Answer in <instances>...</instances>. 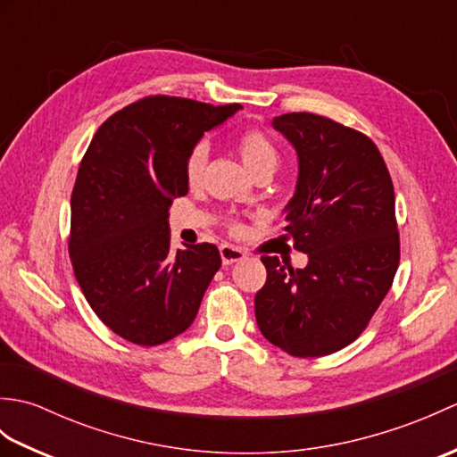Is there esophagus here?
<instances>
[{"label":"esophagus","instance_id":"34e87169","mask_svg":"<svg viewBox=\"0 0 457 457\" xmlns=\"http://www.w3.org/2000/svg\"><path fill=\"white\" fill-rule=\"evenodd\" d=\"M220 255H221L223 265H234V263H237V261L245 259V251L236 247V245L223 244V245L220 247Z\"/></svg>","mask_w":457,"mask_h":457}]
</instances>
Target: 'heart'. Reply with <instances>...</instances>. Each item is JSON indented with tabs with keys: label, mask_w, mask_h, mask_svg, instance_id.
I'll list each match as a JSON object with an SVG mask.
<instances>
[{
	"label": "heart",
	"mask_w": 457,
	"mask_h": 457,
	"mask_svg": "<svg viewBox=\"0 0 457 457\" xmlns=\"http://www.w3.org/2000/svg\"><path fill=\"white\" fill-rule=\"evenodd\" d=\"M236 151L244 161L245 169L253 174L259 172H270L273 174L277 162H278V153L277 147L273 145L267 135L257 129V128H249L245 131H241L236 139ZM206 147L204 145H196L188 154L187 164H184V174H187L188 184H198L202 179L204 167H206ZM231 231H239L241 223L239 221H231L229 223Z\"/></svg>",
	"instance_id": "1"
}]
</instances>
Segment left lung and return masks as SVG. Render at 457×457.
Returning <instances> with one entry per match:
<instances>
[{"instance_id":"8db88e82","label":"left lung","mask_w":457,"mask_h":457,"mask_svg":"<svg viewBox=\"0 0 457 457\" xmlns=\"http://www.w3.org/2000/svg\"><path fill=\"white\" fill-rule=\"evenodd\" d=\"M273 128L298 153L285 231L308 265L261 257L255 318L283 352L320 357L355 342L389 293L401 259L395 188L365 133L308 112L278 115Z\"/></svg>"}]
</instances>
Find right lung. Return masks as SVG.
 <instances>
[{
  "label": "right lung",
  "mask_w": 457,
  "mask_h": 457,
  "mask_svg": "<svg viewBox=\"0 0 457 457\" xmlns=\"http://www.w3.org/2000/svg\"><path fill=\"white\" fill-rule=\"evenodd\" d=\"M239 108L147 96L110 115L84 153L68 253L96 316L131 344L159 345L188 329L221 267L213 244L172 253L169 208L188 192L194 145Z\"/></svg>",
  "instance_id": "1"
}]
</instances>
